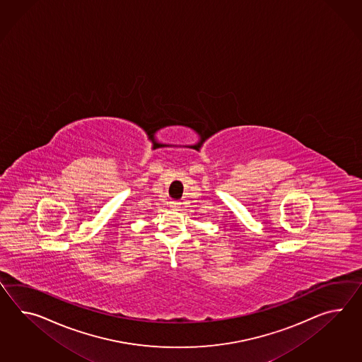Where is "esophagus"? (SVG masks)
Masks as SVG:
<instances>
[{
	"instance_id": "obj_1",
	"label": "esophagus",
	"mask_w": 362,
	"mask_h": 362,
	"mask_svg": "<svg viewBox=\"0 0 362 362\" xmlns=\"http://www.w3.org/2000/svg\"><path fill=\"white\" fill-rule=\"evenodd\" d=\"M168 206H170L171 209H174V211H177V209L182 206V203H180V202H170Z\"/></svg>"
}]
</instances>
